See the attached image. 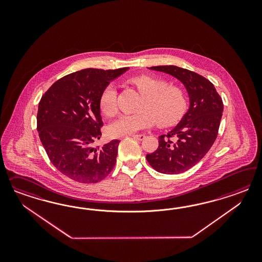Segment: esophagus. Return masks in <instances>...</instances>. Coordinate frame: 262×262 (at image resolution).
Here are the masks:
<instances>
[{
    "mask_svg": "<svg viewBox=\"0 0 262 262\" xmlns=\"http://www.w3.org/2000/svg\"><path fill=\"white\" fill-rule=\"evenodd\" d=\"M130 136L134 137L135 139H137V140H143L145 138V135H133Z\"/></svg>",
    "mask_w": 262,
    "mask_h": 262,
    "instance_id": "34e87169",
    "label": "esophagus"
}]
</instances>
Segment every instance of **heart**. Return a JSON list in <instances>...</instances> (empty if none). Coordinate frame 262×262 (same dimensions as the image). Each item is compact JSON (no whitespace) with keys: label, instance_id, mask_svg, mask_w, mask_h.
Here are the masks:
<instances>
[{"label":"heart","instance_id":"1","mask_svg":"<svg viewBox=\"0 0 262 262\" xmlns=\"http://www.w3.org/2000/svg\"><path fill=\"white\" fill-rule=\"evenodd\" d=\"M130 82L144 99L135 114H123L110 127L114 136H125L152 126H171L183 117L187 108V95L183 88L170 84L166 79L142 75ZM99 106L103 115L112 117L117 113V90L113 83L103 88Z\"/></svg>","mask_w":262,"mask_h":262}]
</instances>
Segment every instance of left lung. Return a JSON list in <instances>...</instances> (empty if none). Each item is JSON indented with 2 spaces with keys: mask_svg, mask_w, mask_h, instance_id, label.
I'll return each instance as SVG.
<instances>
[{
  "mask_svg": "<svg viewBox=\"0 0 262 262\" xmlns=\"http://www.w3.org/2000/svg\"><path fill=\"white\" fill-rule=\"evenodd\" d=\"M181 80L189 96L190 105L176 127L159 137V147L146 159L162 174H181L196 165L213 145L222 118V98L214 85L195 72L174 65L152 66Z\"/></svg>",
  "mask_w": 262,
  "mask_h": 262,
  "instance_id": "left-lung-1",
  "label": "left lung"
}]
</instances>
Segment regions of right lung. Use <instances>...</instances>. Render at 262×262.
Listing matches in <instances>:
<instances>
[{"instance_id":"obj_1","label":"right lung","mask_w":262,"mask_h":262,"mask_svg":"<svg viewBox=\"0 0 262 262\" xmlns=\"http://www.w3.org/2000/svg\"><path fill=\"white\" fill-rule=\"evenodd\" d=\"M127 69L88 68L72 73L56 80L40 100V141L53 165L73 181L98 183L116 163L119 140L103 147H93L92 143L102 136L100 95Z\"/></svg>"}]
</instances>
